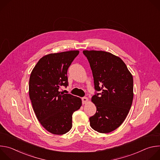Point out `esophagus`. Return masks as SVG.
<instances>
[{
    "label": "esophagus",
    "mask_w": 160,
    "mask_h": 160,
    "mask_svg": "<svg viewBox=\"0 0 160 160\" xmlns=\"http://www.w3.org/2000/svg\"><path fill=\"white\" fill-rule=\"evenodd\" d=\"M82 104H86L88 102V99L87 97H83L82 98Z\"/></svg>",
    "instance_id": "1"
}]
</instances>
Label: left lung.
Masks as SVG:
<instances>
[{
	"mask_svg": "<svg viewBox=\"0 0 160 160\" xmlns=\"http://www.w3.org/2000/svg\"><path fill=\"white\" fill-rule=\"evenodd\" d=\"M92 70L97 110L89 118L90 125L99 133H109L125 120L133 98V81L125 62L109 52L83 51ZM99 93H98V92Z\"/></svg>",
	"mask_w": 160,
	"mask_h": 160,
	"instance_id": "left-lung-1",
	"label": "left lung"
}]
</instances>
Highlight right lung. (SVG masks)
Wrapping results in <instances>:
<instances>
[{"instance_id":"obj_1","label":"right lung","mask_w":160,"mask_h":160,"mask_svg":"<svg viewBox=\"0 0 160 160\" xmlns=\"http://www.w3.org/2000/svg\"><path fill=\"white\" fill-rule=\"evenodd\" d=\"M78 51L42 57L30 75L29 96L36 117L48 132L62 135L72 127V115L82 106L79 98L59 91L68 85L67 72Z\"/></svg>"}]
</instances>
